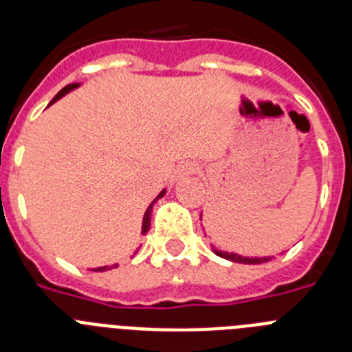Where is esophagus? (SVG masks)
Segmentation results:
<instances>
[{
    "instance_id": "esophagus-1",
    "label": "esophagus",
    "mask_w": 352,
    "mask_h": 352,
    "mask_svg": "<svg viewBox=\"0 0 352 352\" xmlns=\"http://www.w3.org/2000/svg\"><path fill=\"white\" fill-rule=\"evenodd\" d=\"M195 170L194 164H183L182 167H179V174H192Z\"/></svg>"
}]
</instances>
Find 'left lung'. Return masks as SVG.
<instances>
[{"mask_svg": "<svg viewBox=\"0 0 352 352\" xmlns=\"http://www.w3.org/2000/svg\"><path fill=\"white\" fill-rule=\"evenodd\" d=\"M214 254L220 257H223V259H229V261H234V263H243V264H261V263H268L270 257H241L238 256V254H227V252H219L214 250Z\"/></svg>", "mask_w": 352, "mask_h": 352, "instance_id": "8db88e82", "label": "left lung"}]
</instances>
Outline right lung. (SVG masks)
Instances as JSON below:
<instances>
[{"label":"right lung","instance_id":"add662e5","mask_svg":"<svg viewBox=\"0 0 352 352\" xmlns=\"http://www.w3.org/2000/svg\"><path fill=\"white\" fill-rule=\"evenodd\" d=\"M77 86H79V84H77V82H76V84H68V86H65V88L61 89V91L58 93V95H56L54 98H52V102H56V100H58V98H61V96H63L65 93H68V91H70V89L77 88ZM52 102H51V104H52ZM162 195H164V192H162V194L158 195L157 199H155L153 203L149 204V206H148V210H146V213H144V219H142V234H146V232H148V229H149V223H151V210H153V204L157 203V201H158V199L162 197ZM105 270H111V268H109V266H104V268H96L95 272H105Z\"/></svg>","mask_w":352,"mask_h":352}]
</instances>
